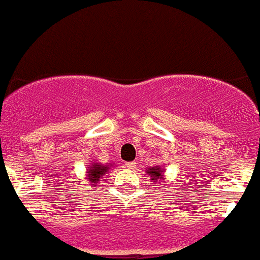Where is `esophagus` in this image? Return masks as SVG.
Here are the masks:
<instances>
[{
	"label": "esophagus",
	"instance_id": "esophagus-1",
	"mask_svg": "<svg viewBox=\"0 0 260 260\" xmlns=\"http://www.w3.org/2000/svg\"><path fill=\"white\" fill-rule=\"evenodd\" d=\"M136 161H127V163H125V167H126V168H129V169H134V168H136Z\"/></svg>",
	"mask_w": 260,
	"mask_h": 260
}]
</instances>
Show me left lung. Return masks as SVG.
Masks as SVG:
<instances>
[{
  "label": "left lung",
  "instance_id": "obj_1",
  "mask_svg": "<svg viewBox=\"0 0 260 260\" xmlns=\"http://www.w3.org/2000/svg\"><path fill=\"white\" fill-rule=\"evenodd\" d=\"M146 174L151 177L153 182H160L163 179V169L160 167H151L146 169Z\"/></svg>",
  "mask_w": 260,
  "mask_h": 260
}]
</instances>
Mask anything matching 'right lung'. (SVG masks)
Masks as SVG:
<instances>
[{
  "mask_svg": "<svg viewBox=\"0 0 260 260\" xmlns=\"http://www.w3.org/2000/svg\"><path fill=\"white\" fill-rule=\"evenodd\" d=\"M110 167L107 166V164L106 166H102V164L94 163L93 161V163L88 167V169H87V181L91 184H97L100 179L104 178V176L107 173Z\"/></svg>",
  "mask_w": 260,
  "mask_h": 260,
  "instance_id": "add662e5",
  "label": "right lung"
}]
</instances>
